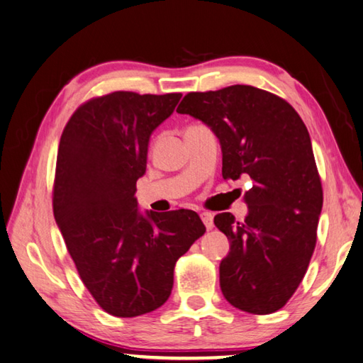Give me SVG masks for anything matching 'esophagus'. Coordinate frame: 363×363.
<instances>
[{
  "label": "esophagus",
  "mask_w": 363,
  "mask_h": 363,
  "mask_svg": "<svg viewBox=\"0 0 363 363\" xmlns=\"http://www.w3.org/2000/svg\"><path fill=\"white\" fill-rule=\"evenodd\" d=\"M201 218H202V221L205 224V228H207V230L213 229V215H211L210 211H202Z\"/></svg>",
  "instance_id": "obj_1"
}]
</instances>
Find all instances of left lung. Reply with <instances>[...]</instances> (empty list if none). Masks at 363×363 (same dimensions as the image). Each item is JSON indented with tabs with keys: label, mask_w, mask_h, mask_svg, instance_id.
Segmentation results:
<instances>
[{
	"label": "left lung",
	"mask_w": 363,
	"mask_h": 363,
	"mask_svg": "<svg viewBox=\"0 0 363 363\" xmlns=\"http://www.w3.org/2000/svg\"><path fill=\"white\" fill-rule=\"evenodd\" d=\"M177 112L220 140L223 179L252 182L243 221L215 216L230 242L220 264L223 296L246 313H275L298 288L316 246L323 186L308 129L284 99L250 85L188 93Z\"/></svg>",
	"instance_id": "obj_1"
}]
</instances>
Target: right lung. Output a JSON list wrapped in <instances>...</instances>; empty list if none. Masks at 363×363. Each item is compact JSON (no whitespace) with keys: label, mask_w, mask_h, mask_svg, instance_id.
Segmentation results:
<instances>
[{"label":"right lung","mask_w":363,"mask_h":363,"mask_svg":"<svg viewBox=\"0 0 363 363\" xmlns=\"http://www.w3.org/2000/svg\"><path fill=\"white\" fill-rule=\"evenodd\" d=\"M180 98L115 91L80 106L61 134L55 221L85 288L112 316L166 303L175 262L205 232L193 210L140 213L135 199L150 138Z\"/></svg>","instance_id":"1"}]
</instances>
